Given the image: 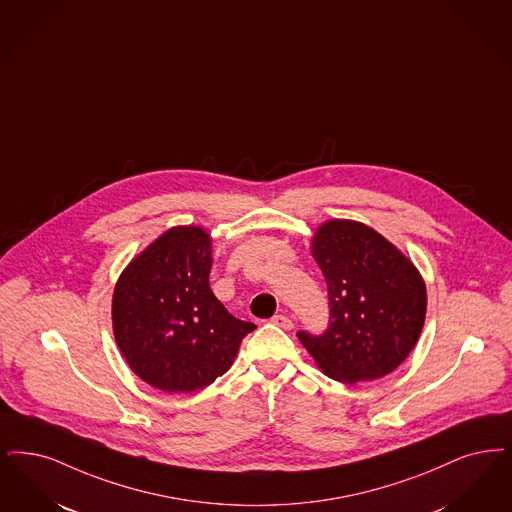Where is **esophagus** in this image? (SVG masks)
Wrapping results in <instances>:
<instances>
[{
  "mask_svg": "<svg viewBox=\"0 0 512 512\" xmlns=\"http://www.w3.org/2000/svg\"><path fill=\"white\" fill-rule=\"evenodd\" d=\"M274 326H278V328L286 329V331H289V329L293 328V322H291V318H287V316H284V314H276L272 320H270Z\"/></svg>",
  "mask_w": 512,
  "mask_h": 512,
  "instance_id": "34e87169",
  "label": "esophagus"
}]
</instances>
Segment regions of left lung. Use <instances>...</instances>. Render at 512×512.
Here are the masks:
<instances>
[{
  "instance_id": "obj_1",
  "label": "left lung",
  "mask_w": 512,
  "mask_h": 512,
  "mask_svg": "<svg viewBox=\"0 0 512 512\" xmlns=\"http://www.w3.org/2000/svg\"><path fill=\"white\" fill-rule=\"evenodd\" d=\"M312 257L328 282L329 326L297 337L320 369L341 383L389 375L415 347L427 287L408 257L358 221L333 219L314 232Z\"/></svg>"
}]
</instances>
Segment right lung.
<instances>
[{
	"instance_id": "add662e5",
	"label": "right lung",
	"mask_w": 512,
	"mask_h": 512,
	"mask_svg": "<svg viewBox=\"0 0 512 512\" xmlns=\"http://www.w3.org/2000/svg\"><path fill=\"white\" fill-rule=\"evenodd\" d=\"M211 236L173 226L125 266L112 297V328L125 362L164 392H194L232 366L257 328L234 318L209 287Z\"/></svg>"
}]
</instances>
